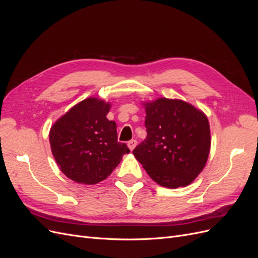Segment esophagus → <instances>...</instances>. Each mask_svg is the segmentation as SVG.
Here are the masks:
<instances>
[{"label": "esophagus", "mask_w": 258, "mask_h": 258, "mask_svg": "<svg viewBox=\"0 0 258 258\" xmlns=\"http://www.w3.org/2000/svg\"><path fill=\"white\" fill-rule=\"evenodd\" d=\"M137 146V140H130L128 142V147L130 148V151L134 150V148Z\"/></svg>", "instance_id": "1"}]
</instances>
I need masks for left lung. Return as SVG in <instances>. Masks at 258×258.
I'll return each mask as SVG.
<instances>
[{
	"mask_svg": "<svg viewBox=\"0 0 258 258\" xmlns=\"http://www.w3.org/2000/svg\"><path fill=\"white\" fill-rule=\"evenodd\" d=\"M147 136L134 155L163 187L189 185L205 168L211 146L204 112L182 100L160 98L145 103Z\"/></svg>",
	"mask_w": 258,
	"mask_h": 258,
	"instance_id": "obj_1",
	"label": "left lung"
}]
</instances>
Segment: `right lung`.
<instances>
[{"instance_id": "1", "label": "right lung", "mask_w": 258, "mask_h": 258, "mask_svg": "<svg viewBox=\"0 0 258 258\" xmlns=\"http://www.w3.org/2000/svg\"><path fill=\"white\" fill-rule=\"evenodd\" d=\"M111 104L98 98L85 99L52 124L51 153L60 170L76 183L97 184L130 152L117 141L116 122L106 118Z\"/></svg>"}]
</instances>
